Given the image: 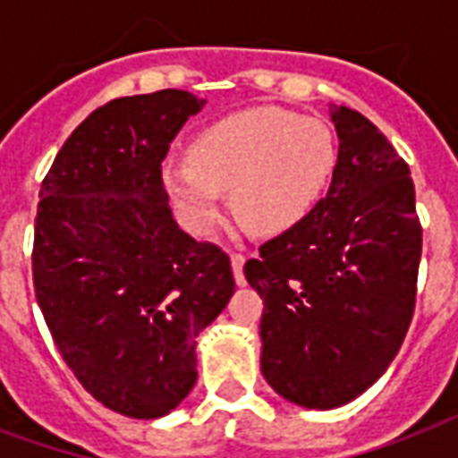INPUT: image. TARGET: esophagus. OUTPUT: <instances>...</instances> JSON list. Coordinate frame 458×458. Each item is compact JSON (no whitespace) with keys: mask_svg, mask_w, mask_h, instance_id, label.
<instances>
[{"mask_svg":"<svg viewBox=\"0 0 458 458\" xmlns=\"http://www.w3.org/2000/svg\"><path fill=\"white\" fill-rule=\"evenodd\" d=\"M243 262H246V255L243 253H232V269L233 277H236V284H246V277H243Z\"/></svg>","mask_w":458,"mask_h":458,"instance_id":"1","label":"esophagus"}]
</instances>
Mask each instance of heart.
<instances>
[{
    "instance_id": "1",
    "label": "heart",
    "mask_w": 458,
    "mask_h": 458,
    "mask_svg": "<svg viewBox=\"0 0 458 458\" xmlns=\"http://www.w3.org/2000/svg\"><path fill=\"white\" fill-rule=\"evenodd\" d=\"M327 123L282 107H253L205 126L189 159H169L162 176L193 232L205 233L232 191L236 217L258 233H279L306 217L335 172Z\"/></svg>"
}]
</instances>
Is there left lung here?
Returning <instances> with one entry per match:
<instances>
[{"label":"left lung","mask_w":458,"mask_h":458,"mask_svg":"<svg viewBox=\"0 0 458 458\" xmlns=\"http://www.w3.org/2000/svg\"><path fill=\"white\" fill-rule=\"evenodd\" d=\"M327 196L246 262L260 293L262 375L306 409H336L380 377L416 308L423 229L409 165L360 112L332 109Z\"/></svg>","instance_id":"left-lung-1"}]
</instances>
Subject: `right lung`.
Returning a JSON list of instances; mask_svg holds the SVG:
<instances>
[{"mask_svg": "<svg viewBox=\"0 0 458 458\" xmlns=\"http://www.w3.org/2000/svg\"><path fill=\"white\" fill-rule=\"evenodd\" d=\"M205 102L116 98L66 138L42 179L33 284L64 363L102 406L159 418L196 385V336L232 299L229 255L181 232L162 162Z\"/></svg>", "mask_w": 458, "mask_h": 458, "instance_id": "add662e5", "label": "right lung"}]
</instances>
